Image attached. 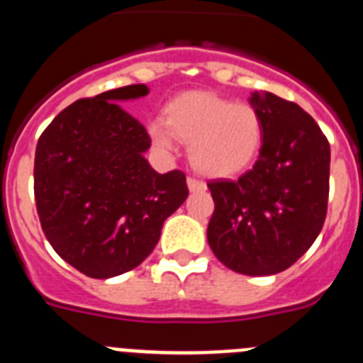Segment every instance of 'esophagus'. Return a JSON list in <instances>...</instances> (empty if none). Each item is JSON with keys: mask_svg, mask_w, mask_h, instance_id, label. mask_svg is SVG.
Returning <instances> with one entry per match:
<instances>
[{"mask_svg": "<svg viewBox=\"0 0 363 363\" xmlns=\"http://www.w3.org/2000/svg\"><path fill=\"white\" fill-rule=\"evenodd\" d=\"M187 185L189 189H191L192 192H200V191H205V184L201 182V179L194 178V176H189L187 178Z\"/></svg>", "mask_w": 363, "mask_h": 363, "instance_id": "obj_1", "label": "esophagus"}]
</instances>
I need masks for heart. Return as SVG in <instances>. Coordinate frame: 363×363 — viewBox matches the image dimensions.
<instances>
[{
  "label": "heart",
  "instance_id": "1",
  "mask_svg": "<svg viewBox=\"0 0 363 363\" xmlns=\"http://www.w3.org/2000/svg\"><path fill=\"white\" fill-rule=\"evenodd\" d=\"M149 134L154 145L165 150L174 147L176 138L189 143V156L198 171L225 178L255 162L264 142V121L249 105L191 91L169 101L165 121H150Z\"/></svg>",
  "mask_w": 363,
  "mask_h": 363
}]
</instances>
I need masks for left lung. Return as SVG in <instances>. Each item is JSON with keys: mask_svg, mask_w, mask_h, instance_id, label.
Instances as JSON below:
<instances>
[{"mask_svg": "<svg viewBox=\"0 0 363 363\" xmlns=\"http://www.w3.org/2000/svg\"><path fill=\"white\" fill-rule=\"evenodd\" d=\"M251 104L264 121L259 156L238 179L207 184L214 200L207 240L230 271L265 277L289 269L322 230L331 147L294 101L265 92Z\"/></svg>", "mask_w": 363, "mask_h": 363, "instance_id": "left-lung-1", "label": "left lung"}]
</instances>
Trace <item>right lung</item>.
Returning <instances> with one entry per match:
<instances>
[{"label":"right lung","instance_id":"obj_1","mask_svg":"<svg viewBox=\"0 0 363 363\" xmlns=\"http://www.w3.org/2000/svg\"><path fill=\"white\" fill-rule=\"evenodd\" d=\"M127 85L63 108L38 140L34 198L54 251L89 278H112L152 252L163 221L189 196L182 171L158 174L150 136L120 105L145 96Z\"/></svg>","mask_w":363,"mask_h":363}]
</instances>
